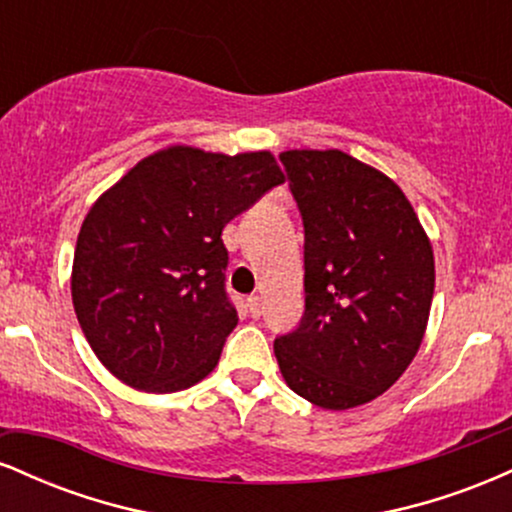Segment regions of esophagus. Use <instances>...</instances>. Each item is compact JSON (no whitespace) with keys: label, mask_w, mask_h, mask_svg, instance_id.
Masks as SVG:
<instances>
[{"label":"esophagus","mask_w":512,"mask_h":512,"mask_svg":"<svg viewBox=\"0 0 512 512\" xmlns=\"http://www.w3.org/2000/svg\"><path fill=\"white\" fill-rule=\"evenodd\" d=\"M248 308L252 317H260L262 315V298L260 296H250L248 298Z\"/></svg>","instance_id":"obj_1"}]
</instances>
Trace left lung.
Returning a JSON list of instances; mask_svg holds the SVG:
<instances>
[{
    "label": "left lung",
    "instance_id": "1",
    "mask_svg": "<svg viewBox=\"0 0 512 512\" xmlns=\"http://www.w3.org/2000/svg\"><path fill=\"white\" fill-rule=\"evenodd\" d=\"M305 226V315L274 342L286 385L320 409L373 402L424 342L436 262L383 170L339 149L279 154Z\"/></svg>",
    "mask_w": 512,
    "mask_h": 512
}]
</instances>
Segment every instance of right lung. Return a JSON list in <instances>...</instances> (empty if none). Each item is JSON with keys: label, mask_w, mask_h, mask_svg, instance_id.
<instances>
[{"label": "right lung", "mask_w": 512, "mask_h": 512, "mask_svg": "<svg viewBox=\"0 0 512 512\" xmlns=\"http://www.w3.org/2000/svg\"><path fill=\"white\" fill-rule=\"evenodd\" d=\"M284 180L272 151L228 156L173 144L91 204L76 238L72 303L88 346L117 380L168 395L216 368L238 325L223 291L221 233Z\"/></svg>", "instance_id": "1"}]
</instances>
